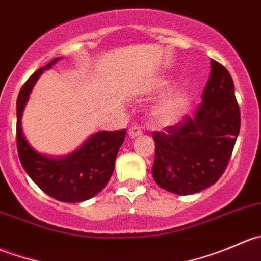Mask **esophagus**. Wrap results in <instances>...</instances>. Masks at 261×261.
I'll return each instance as SVG.
<instances>
[{
    "instance_id": "1",
    "label": "esophagus",
    "mask_w": 261,
    "mask_h": 261,
    "mask_svg": "<svg viewBox=\"0 0 261 261\" xmlns=\"http://www.w3.org/2000/svg\"><path fill=\"white\" fill-rule=\"evenodd\" d=\"M141 134H143V131H141V128L139 127V126H131V127L128 128V135H130L131 138H138Z\"/></svg>"
}]
</instances>
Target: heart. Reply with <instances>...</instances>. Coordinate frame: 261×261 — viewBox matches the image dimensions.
Instances as JSON below:
<instances>
[{"mask_svg": "<svg viewBox=\"0 0 261 261\" xmlns=\"http://www.w3.org/2000/svg\"><path fill=\"white\" fill-rule=\"evenodd\" d=\"M172 81L169 78H160L155 82V92H163L169 88ZM192 103L191 93L186 88H175L168 92L159 103L152 110V120L160 126L173 125L178 122L188 112Z\"/></svg>", "mask_w": 261, "mask_h": 261, "instance_id": "obj_1", "label": "heart"}]
</instances>
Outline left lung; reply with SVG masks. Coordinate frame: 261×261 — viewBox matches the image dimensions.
Returning a JSON list of instances; mask_svg holds the SVG:
<instances>
[{"label": "left lung", "mask_w": 261, "mask_h": 261, "mask_svg": "<svg viewBox=\"0 0 261 261\" xmlns=\"http://www.w3.org/2000/svg\"><path fill=\"white\" fill-rule=\"evenodd\" d=\"M240 131V109L228 70L211 59V73L193 116L154 131L155 183L172 193L193 194L221 178Z\"/></svg>", "instance_id": "left-lung-1"}]
</instances>
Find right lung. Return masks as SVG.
Listing matches in <instances>:
<instances>
[{
    "mask_svg": "<svg viewBox=\"0 0 261 261\" xmlns=\"http://www.w3.org/2000/svg\"><path fill=\"white\" fill-rule=\"evenodd\" d=\"M59 59L55 58L45 67L36 70L20 89L16 102L17 152L29 177L48 196L60 202H83L99 193L109 183L126 130L99 131L74 152L55 159L39 154L30 146L21 127L22 111L43 70L49 69Z\"/></svg>",
    "mask_w": 261,
    "mask_h": 261,
    "instance_id": "obj_1",
    "label": "right lung"
}]
</instances>
